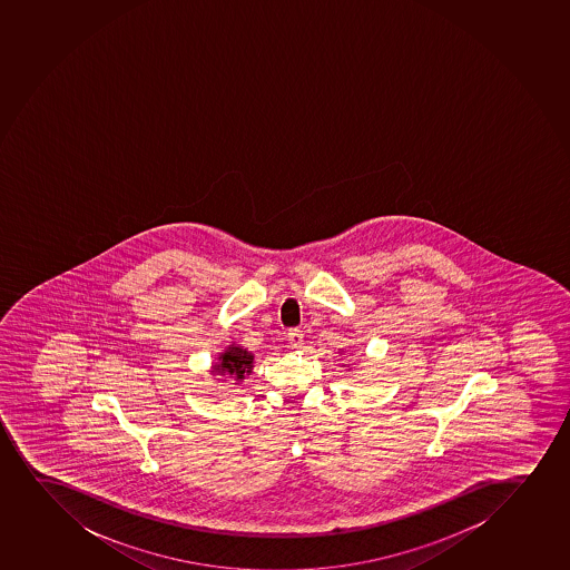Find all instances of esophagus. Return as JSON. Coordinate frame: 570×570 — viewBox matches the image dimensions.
Returning a JSON list of instances; mask_svg holds the SVG:
<instances>
[{"label":"esophagus","mask_w":570,"mask_h":570,"mask_svg":"<svg viewBox=\"0 0 570 570\" xmlns=\"http://www.w3.org/2000/svg\"><path fill=\"white\" fill-rule=\"evenodd\" d=\"M288 341L292 344V348H301L303 346V331L299 330H289L288 331Z\"/></svg>","instance_id":"esophagus-1"}]
</instances>
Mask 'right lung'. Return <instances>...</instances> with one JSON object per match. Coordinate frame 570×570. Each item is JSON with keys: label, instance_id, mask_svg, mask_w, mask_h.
Masks as SVG:
<instances>
[{"label": "right lung", "instance_id": "right-lung-1", "mask_svg": "<svg viewBox=\"0 0 570 570\" xmlns=\"http://www.w3.org/2000/svg\"><path fill=\"white\" fill-rule=\"evenodd\" d=\"M252 362H254V355L248 350L232 346L218 357L215 373L232 374V379L239 380L245 376V373H250Z\"/></svg>", "mask_w": 570, "mask_h": 570}]
</instances>
